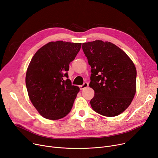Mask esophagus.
Masks as SVG:
<instances>
[{"instance_id": "1", "label": "esophagus", "mask_w": 158, "mask_h": 158, "mask_svg": "<svg viewBox=\"0 0 158 158\" xmlns=\"http://www.w3.org/2000/svg\"><path fill=\"white\" fill-rule=\"evenodd\" d=\"M88 83H86V82H85V83H83V85H81V86H79V88H80L81 90H83V89H84V88H85L88 87Z\"/></svg>"}]
</instances>
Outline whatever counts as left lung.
<instances>
[{
  "label": "left lung",
  "instance_id": "obj_1",
  "mask_svg": "<svg viewBox=\"0 0 158 158\" xmlns=\"http://www.w3.org/2000/svg\"><path fill=\"white\" fill-rule=\"evenodd\" d=\"M83 50L91 66L89 86L95 92L92 109L107 117L124 112L136 91V68L127 53L110 42L97 40L83 43Z\"/></svg>",
  "mask_w": 158,
  "mask_h": 158
}]
</instances>
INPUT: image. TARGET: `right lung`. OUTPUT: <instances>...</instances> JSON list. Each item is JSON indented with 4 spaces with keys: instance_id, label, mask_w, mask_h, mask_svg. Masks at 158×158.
Segmentation results:
<instances>
[{
    "instance_id": "1",
    "label": "right lung",
    "mask_w": 158,
    "mask_h": 158,
    "mask_svg": "<svg viewBox=\"0 0 158 158\" xmlns=\"http://www.w3.org/2000/svg\"><path fill=\"white\" fill-rule=\"evenodd\" d=\"M81 43L57 40L41 47L27 69L26 85L31 102L46 119L57 120L69 113L79 92L68 79L69 64Z\"/></svg>"
}]
</instances>
